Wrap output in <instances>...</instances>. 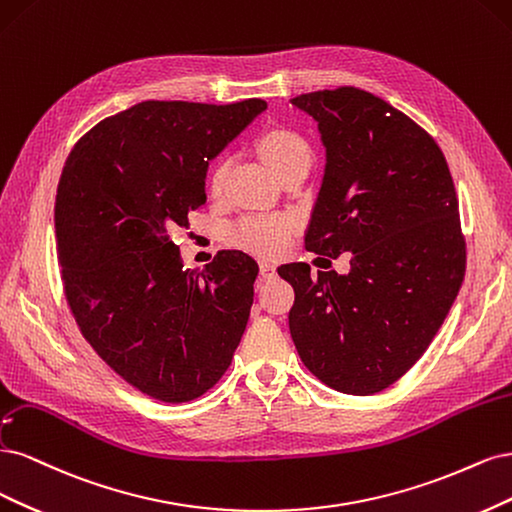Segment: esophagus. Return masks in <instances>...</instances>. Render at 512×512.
I'll use <instances>...</instances> for the list:
<instances>
[{
  "mask_svg": "<svg viewBox=\"0 0 512 512\" xmlns=\"http://www.w3.org/2000/svg\"><path fill=\"white\" fill-rule=\"evenodd\" d=\"M259 272H261L263 278H272L276 274V268L272 266V263H268V261H261L259 263Z\"/></svg>",
  "mask_w": 512,
  "mask_h": 512,
  "instance_id": "esophagus-1",
  "label": "esophagus"
}]
</instances>
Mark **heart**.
Returning <instances> with one entry per match:
<instances>
[{
    "mask_svg": "<svg viewBox=\"0 0 512 512\" xmlns=\"http://www.w3.org/2000/svg\"><path fill=\"white\" fill-rule=\"evenodd\" d=\"M259 155L266 161V166L280 178L287 172L310 166L312 151L308 142L291 129H272L263 134L257 142ZM227 163L217 161L208 174V191L219 193L223 187ZM295 232V221L285 214L274 217H261V214H249L229 227V242L240 246L244 251H251L263 257H276L287 249L291 234Z\"/></svg>",
    "mask_w": 512,
    "mask_h": 512,
    "instance_id": "b5f03b06",
    "label": "heart"
}]
</instances>
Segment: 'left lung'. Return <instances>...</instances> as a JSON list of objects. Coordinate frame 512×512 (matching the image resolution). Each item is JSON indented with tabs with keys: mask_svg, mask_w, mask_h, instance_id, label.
I'll return each instance as SVG.
<instances>
[{
	"mask_svg": "<svg viewBox=\"0 0 512 512\" xmlns=\"http://www.w3.org/2000/svg\"><path fill=\"white\" fill-rule=\"evenodd\" d=\"M291 104L325 146L306 249L351 253L349 274L278 268L295 291L291 338L321 383L372 395L417 364L464 283L455 185L436 140L381 97L338 87Z\"/></svg>",
	"mask_w": 512,
	"mask_h": 512,
	"instance_id": "1",
	"label": "left lung"
}]
</instances>
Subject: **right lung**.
<instances>
[{
  "label": "right lung",
  "instance_id": "obj_1",
  "mask_svg": "<svg viewBox=\"0 0 512 512\" xmlns=\"http://www.w3.org/2000/svg\"><path fill=\"white\" fill-rule=\"evenodd\" d=\"M263 100L142 102L97 123L65 161L55 202L65 300L82 336L159 402L200 398L232 364L257 261L219 251L185 270L172 234L206 202L208 163Z\"/></svg>",
  "mask_w": 512,
  "mask_h": 512
}]
</instances>
